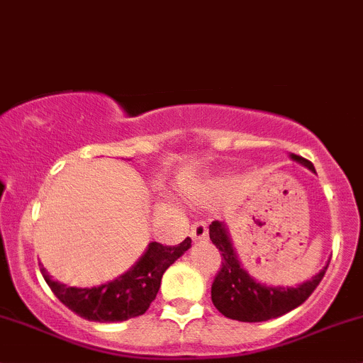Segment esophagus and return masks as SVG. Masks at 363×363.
I'll list each match as a JSON object with an SVG mask.
<instances>
[{"label": "esophagus", "mask_w": 363, "mask_h": 363, "mask_svg": "<svg viewBox=\"0 0 363 363\" xmlns=\"http://www.w3.org/2000/svg\"><path fill=\"white\" fill-rule=\"evenodd\" d=\"M189 235H191V239L195 240V242H202V240H207V235H208L207 223L196 221L195 225L191 226V232H189Z\"/></svg>", "instance_id": "esophagus-1"}]
</instances>
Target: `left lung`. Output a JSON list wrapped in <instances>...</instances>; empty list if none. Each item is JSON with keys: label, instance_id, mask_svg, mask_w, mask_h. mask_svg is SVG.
I'll list each match as a JSON object with an SVG mask.
<instances>
[{"label": "left lung", "instance_id": "obj_1", "mask_svg": "<svg viewBox=\"0 0 363 363\" xmlns=\"http://www.w3.org/2000/svg\"><path fill=\"white\" fill-rule=\"evenodd\" d=\"M290 158L316 174L311 161L296 155H290ZM208 235L223 256V267L212 283L211 298L216 309L230 320L258 323L290 313L316 290L328 267L327 263L316 276L296 286H270L256 281L244 269L225 223L212 221L208 225Z\"/></svg>", "mask_w": 363, "mask_h": 363}]
</instances>
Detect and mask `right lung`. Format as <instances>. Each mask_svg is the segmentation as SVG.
Segmentation results:
<instances>
[{
    "label": "right lung",
    "mask_w": 363,
    "mask_h": 363,
    "mask_svg": "<svg viewBox=\"0 0 363 363\" xmlns=\"http://www.w3.org/2000/svg\"><path fill=\"white\" fill-rule=\"evenodd\" d=\"M191 247V239L177 246L151 242L138 262L113 281L93 288H75L54 281L40 269L52 294L80 318L98 323H116L140 316L156 298L164 270Z\"/></svg>",
    "instance_id": "right-lung-1"
}]
</instances>
